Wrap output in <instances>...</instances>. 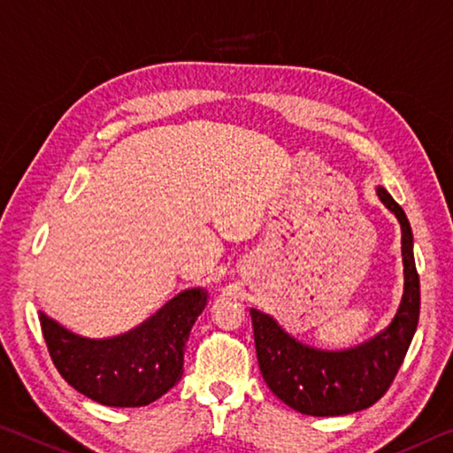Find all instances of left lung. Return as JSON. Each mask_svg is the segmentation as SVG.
<instances>
[{"mask_svg":"<svg viewBox=\"0 0 453 453\" xmlns=\"http://www.w3.org/2000/svg\"><path fill=\"white\" fill-rule=\"evenodd\" d=\"M377 196L401 226L405 274L399 311L381 334L355 349L320 350L294 339L270 314L250 311L264 381L278 399L304 415L334 418L377 403L391 387L418 328L419 276L411 226L387 189L377 188Z\"/></svg>","mask_w":453,"mask_h":453,"instance_id":"obj_1","label":"left lung"}]
</instances>
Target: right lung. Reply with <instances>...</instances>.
Returning <instances> with one entry per match:
<instances>
[{"instance_id": "1", "label": "right lung", "mask_w": 453, "mask_h": 453, "mask_svg": "<svg viewBox=\"0 0 453 453\" xmlns=\"http://www.w3.org/2000/svg\"><path fill=\"white\" fill-rule=\"evenodd\" d=\"M205 304L203 288L183 290L142 325L111 339H86L44 312L40 325L64 381L96 403L142 407L181 379L185 342Z\"/></svg>"}]
</instances>
